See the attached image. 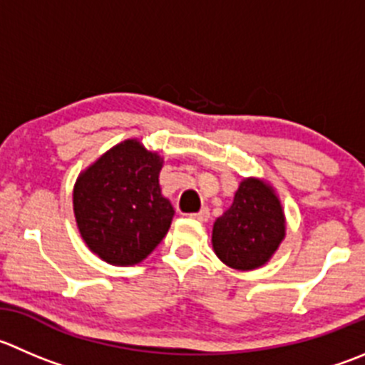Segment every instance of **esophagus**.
Returning <instances> with one entry per match:
<instances>
[{"label": "esophagus", "instance_id": "obj_1", "mask_svg": "<svg viewBox=\"0 0 365 365\" xmlns=\"http://www.w3.org/2000/svg\"><path fill=\"white\" fill-rule=\"evenodd\" d=\"M192 217L197 219V221H201V222H207L208 217H210V212H208V208H201L197 214H192Z\"/></svg>", "mask_w": 365, "mask_h": 365}]
</instances>
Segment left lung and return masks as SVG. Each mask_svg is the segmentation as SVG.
Here are the masks:
<instances>
[{
    "label": "left lung",
    "mask_w": 365,
    "mask_h": 365,
    "mask_svg": "<svg viewBox=\"0 0 365 365\" xmlns=\"http://www.w3.org/2000/svg\"><path fill=\"white\" fill-rule=\"evenodd\" d=\"M284 207L265 180L244 178L233 203L212 228V247L219 260L237 271L267 264L285 239Z\"/></svg>",
    "instance_id": "left-lung-1"
}]
</instances>
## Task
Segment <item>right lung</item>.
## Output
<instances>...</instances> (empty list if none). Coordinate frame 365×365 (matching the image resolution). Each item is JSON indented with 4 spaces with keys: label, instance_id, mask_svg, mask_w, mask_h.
<instances>
[{
    "label": "right lung",
    "instance_id": "1",
    "mask_svg": "<svg viewBox=\"0 0 365 365\" xmlns=\"http://www.w3.org/2000/svg\"><path fill=\"white\" fill-rule=\"evenodd\" d=\"M162 165L157 151L126 139L78 175L73 189L78 232L107 264H139L169 232L175 210L158 183Z\"/></svg>",
    "mask_w": 365,
    "mask_h": 365
}]
</instances>
